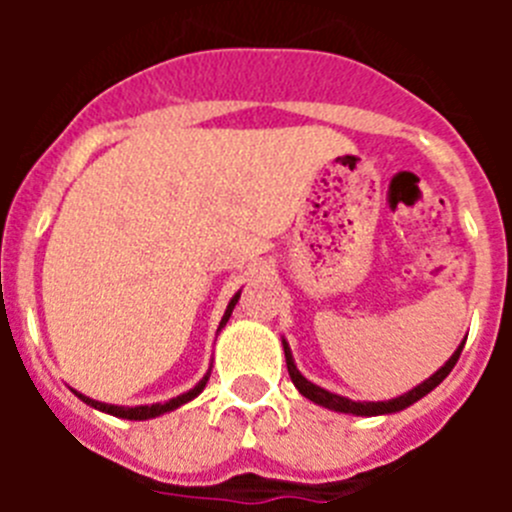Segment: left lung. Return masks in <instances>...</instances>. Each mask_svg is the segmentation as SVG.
Wrapping results in <instances>:
<instances>
[{
	"mask_svg": "<svg viewBox=\"0 0 512 512\" xmlns=\"http://www.w3.org/2000/svg\"><path fill=\"white\" fill-rule=\"evenodd\" d=\"M461 348H464V343H461V346L456 348L454 356H451V359L446 361V364H443L441 369H438V372L433 374L431 379H425L423 384H418V387H415V390H410L408 395H400V397H395V400H387V402H354V400H346V397H341V395H333V392L323 390V387H318V384L307 382V379L302 377L300 372H297V366H295V361H292V354H289L287 343H284V359H287L289 377H292L295 387H297V390H300V395H305L307 400L318 402V405H323V408H328V410H336V413L384 415V413H397V410L408 408V405L418 402L420 397L428 395V392H431L433 387H438V384H441L443 379L449 377V372H451V369H454L456 361H459Z\"/></svg>",
	"mask_w": 512,
	"mask_h": 512,
	"instance_id": "1",
	"label": "left lung"
}]
</instances>
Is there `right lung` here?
Instances as JSON below:
<instances>
[{
    "label": "right lung",
    "mask_w": 512,
    "mask_h": 512,
    "mask_svg": "<svg viewBox=\"0 0 512 512\" xmlns=\"http://www.w3.org/2000/svg\"><path fill=\"white\" fill-rule=\"evenodd\" d=\"M238 297H241V295H235L233 300H230L228 310H225L223 320H220V328H223V325L228 323L230 312H233V307H235V302H238ZM205 384H207V377L202 379V382L197 384V387H194V390L184 392V395L174 397V400L164 402V405H140V408H117V405H104V402L89 400V397L79 395V392H76V395H79L81 400L87 402V405H92V408L102 410V413H110V415H117V418H128V420H148V418H156V415H161V413H169V410L179 408V405H184V402H189V400H192V397H197V395H200L202 390H205Z\"/></svg>",
    "instance_id": "right-lung-1"
}]
</instances>
